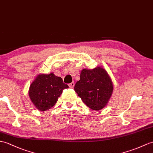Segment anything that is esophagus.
Here are the masks:
<instances>
[{"label": "esophagus", "mask_w": 153, "mask_h": 153, "mask_svg": "<svg viewBox=\"0 0 153 153\" xmlns=\"http://www.w3.org/2000/svg\"><path fill=\"white\" fill-rule=\"evenodd\" d=\"M69 87L70 88H74V85H75V83L74 82H72V83H70L69 85Z\"/></svg>", "instance_id": "1"}]
</instances>
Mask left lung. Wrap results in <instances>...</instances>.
Wrapping results in <instances>:
<instances>
[{
	"mask_svg": "<svg viewBox=\"0 0 153 153\" xmlns=\"http://www.w3.org/2000/svg\"><path fill=\"white\" fill-rule=\"evenodd\" d=\"M113 86L106 71L100 67L83 69L74 91L88 108L98 111L107 105L112 94Z\"/></svg>",
	"mask_w": 153,
	"mask_h": 153,
	"instance_id": "obj_1",
	"label": "left lung"
}]
</instances>
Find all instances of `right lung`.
Wrapping results in <instances>:
<instances>
[{
	"label": "right lung",
	"mask_w": 153,
	"mask_h": 153,
	"mask_svg": "<svg viewBox=\"0 0 153 153\" xmlns=\"http://www.w3.org/2000/svg\"><path fill=\"white\" fill-rule=\"evenodd\" d=\"M68 88L62 78L53 73L40 74L31 83L28 94L35 107L45 111L56 104L63 90Z\"/></svg>",
	"instance_id": "right-lung-1"
}]
</instances>
